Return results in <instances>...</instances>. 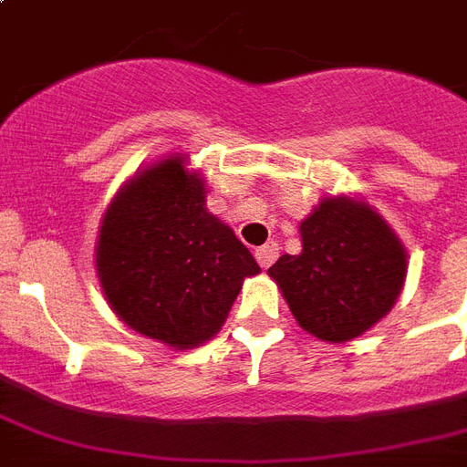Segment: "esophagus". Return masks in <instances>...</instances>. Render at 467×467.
Here are the masks:
<instances>
[{"label": "esophagus", "mask_w": 467, "mask_h": 467, "mask_svg": "<svg viewBox=\"0 0 467 467\" xmlns=\"http://www.w3.org/2000/svg\"><path fill=\"white\" fill-rule=\"evenodd\" d=\"M254 256H256V262H259V266H262V269H269L271 264L278 259V244H276V242H266L264 247L256 249Z\"/></svg>", "instance_id": "34e87169"}]
</instances>
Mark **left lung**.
Returning <instances> with one entry per match:
<instances>
[{
  "label": "left lung",
  "instance_id": "left-lung-1",
  "mask_svg": "<svg viewBox=\"0 0 467 467\" xmlns=\"http://www.w3.org/2000/svg\"><path fill=\"white\" fill-rule=\"evenodd\" d=\"M300 254L269 269L307 334L344 344L392 310L407 278V249L385 218L354 196H325L300 223Z\"/></svg>",
  "mask_w": 467,
  "mask_h": 467
}]
</instances>
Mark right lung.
<instances>
[{
    "label": "right lung",
    "mask_w": 467,
    "mask_h": 467,
    "mask_svg": "<svg viewBox=\"0 0 467 467\" xmlns=\"http://www.w3.org/2000/svg\"><path fill=\"white\" fill-rule=\"evenodd\" d=\"M205 193L189 155L174 152L138 169L99 227L97 276L111 310L176 351L213 339L244 278L262 271Z\"/></svg>",
    "instance_id": "add662e5"
}]
</instances>
